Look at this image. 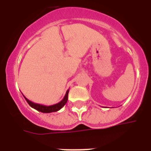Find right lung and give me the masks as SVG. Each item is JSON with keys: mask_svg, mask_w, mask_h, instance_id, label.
<instances>
[{"mask_svg": "<svg viewBox=\"0 0 151 151\" xmlns=\"http://www.w3.org/2000/svg\"><path fill=\"white\" fill-rule=\"evenodd\" d=\"M68 94H69V90H67L66 94L64 96L63 99L60 101V102L57 103L56 104L50 105V106H45V105L39 104H36V103L32 102V101H29V99H27L25 96L23 95V97H25L26 101H27V103L29 104V106L31 107L34 108L36 110L38 111L41 112V113H53V112H57L58 110H60L64 105L66 104V102H67L68 100Z\"/></svg>", "mask_w": 151, "mask_h": 151, "instance_id": "add662e5", "label": "right lung"}]
</instances>
